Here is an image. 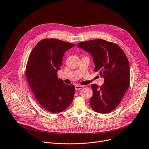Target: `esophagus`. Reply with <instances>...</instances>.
<instances>
[{
    "instance_id": "esophagus-1",
    "label": "esophagus",
    "mask_w": 149,
    "mask_h": 149,
    "mask_svg": "<svg viewBox=\"0 0 149 149\" xmlns=\"http://www.w3.org/2000/svg\"><path fill=\"white\" fill-rule=\"evenodd\" d=\"M84 88L83 86H81V85H76L75 86V90L76 91H78L79 89H81Z\"/></svg>"
}]
</instances>
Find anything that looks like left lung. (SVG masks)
I'll use <instances>...</instances> for the list:
<instances>
[{"instance_id":"1","label":"left lung","mask_w":149,"mask_h":149,"mask_svg":"<svg viewBox=\"0 0 149 149\" xmlns=\"http://www.w3.org/2000/svg\"><path fill=\"white\" fill-rule=\"evenodd\" d=\"M77 46L90 53L95 71L100 72L104 78L101 87L91 85L93 95L89 103L92 109L100 113L111 112L119 105L129 86L130 67L126 54L116 44L102 39L81 42Z\"/></svg>"}]
</instances>
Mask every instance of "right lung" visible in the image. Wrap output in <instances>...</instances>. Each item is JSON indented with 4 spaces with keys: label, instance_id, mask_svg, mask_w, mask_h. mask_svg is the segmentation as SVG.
Listing matches in <instances>:
<instances>
[{
    "label": "right lung",
    "instance_id": "add662e5",
    "mask_svg": "<svg viewBox=\"0 0 149 149\" xmlns=\"http://www.w3.org/2000/svg\"><path fill=\"white\" fill-rule=\"evenodd\" d=\"M74 44L55 38L40 41L30 53L26 69L29 86L40 105L52 113L61 112L72 103L75 86L57 77L64 53Z\"/></svg>",
    "mask_w": 149,
    "mask_h": 149
}]
</instances>
